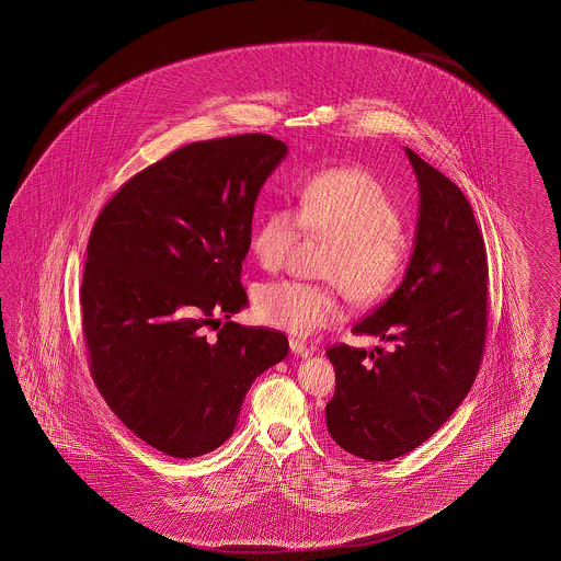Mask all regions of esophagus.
<instances>
[{
    "mask_svg": "<svg viewBox=\"0 0 561 561\" xmlns=\"http://www.w3.org/2000/svg\"><path fill=\"white\" fill-rule=\"evenodd\" d=\"M289 348H291V353H294V355L301 356V358L312 356V348H308L304 342L296 341V339H289Z\"/></svg>",
    "mask_w": 561,
    "mask_h": 561,
    "instance_id": "34e87169",
    "label": "esophagus"
}]
</instances>
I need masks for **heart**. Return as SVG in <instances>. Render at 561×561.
I'll list each match as a JSON object with an SVG mask.
<instances>
[{"mask_svg":"<svg viewBox=\"0 0 561 561\" xmlns=\"http://www.w3.org/2000/svg\"><path fill=\"white\" fill-rule=\"evenodd\" d=\"M301 227L336 239L324 277L341 284L356 304L387 296L410 257V237L399 225L393 196L360 168L320 170L301 184L298 213L275 206L263 215L251 245L265 270L284 265ZM255 312L270 327L308 336L341 318V301L336 287L286 279L257 289Z\"/></svg>","mask_w":561,"mask_h":561,"instance_id":"b5f03b06","label":"heart"}]
</instances>
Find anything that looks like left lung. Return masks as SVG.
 <instances>
[{
    "label": "left lung",
    "mask_w": 561,
    "mask_h": 561,
    "mask_svg": "<svg viewBox=\"0 0 561 561\" xmlns=\"http://www.w3.org/2000/svg\"><path fill=\"white\" fill-rule=\"evenodd\" d=\"M420 188L415 241L403 282L353 327L393 342L391 353L327 351L336 391L327 405L342 450L387 462L434 436L477 379L486 339V249L462 191L405 148Z\"/></svg>",
    "instance_id": "left-lung-1"
}]
</instances>
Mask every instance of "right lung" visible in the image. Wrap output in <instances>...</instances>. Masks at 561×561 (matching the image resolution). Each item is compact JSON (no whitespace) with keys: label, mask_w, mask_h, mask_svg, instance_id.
<instances>
[{"label":"right lung","mask_w":561,"mask_h":561,"mask_svg":"<svg viewBox=\"0 0 561 561\" xmlns=\"http://www.w3.org/2000/svg\"><path fill=\"white\" fill-rule=\"evenodd\" d=\"M286 156L263 134L184 146L125 182L91 232L81 306L96 389L168 456L217 450L253 381L289 351L282 332L231 320L247 306L255 201Z\"/></svg>","instance_id":"add662e5"}]
</instances>
